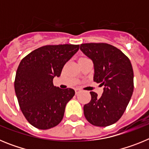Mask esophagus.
Masks as SVG:
<instances>
[{
  "mask_svg": "<svg viewBox=\"0 0 149 149\" xmlns=\"http://www.w3.org/2000/svg\"><path fill=\"white\" fill-rule=\"evenodd\" d=\"M79 92H81V89H78V88H76V89H75V93H76V94H77V93H79Z\"/></svg>",
  "mask_w": 149,
  "mask_h": 149,
  "instance_id": "esophagus-1",
  "label": "esophagus"
}]
</instances>
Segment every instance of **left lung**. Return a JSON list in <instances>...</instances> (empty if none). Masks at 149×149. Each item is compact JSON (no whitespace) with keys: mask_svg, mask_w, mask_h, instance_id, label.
<instances>
[{"mask_svg":"<svg viewBox=\"0 0 149 149\" xmlns=\"http://www.w3.org/2000/svg\"><path fill=\"white\" fill-rule=\"evenodd\" d=\"M80 49L93 61V81L104 86L101 97L90 92L91 101L84 105V116L95 126L111 125L122 117L132 96L131 61L120 50L106 43L81 44Z\"/></svg>","mask_w":149,"mask_h":149,"instance_id":"left-lung-1","label":"left lung"}]
</instances>
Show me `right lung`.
Instances as JSON below:
<instances>
[{
  "label": "right lung",
  "instance_id": "obj_1",
  "mask_svg": "<svg viewBox=\"0 0 149 149\" xmlns=\"http://www.w3.org/2000/svg\"><path fill=\"white\" fill-rule=\"evenodd\" d=\"M79 50V45H46L22 59L17 69L15 91L20 108L30 125L41 130L62 121L65 105L74 95L71 88L54 86L65 63Z\"/></svg>",
  "mask_w": 149,
  "mask_h": 149
}]
</instances>
